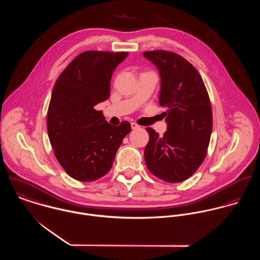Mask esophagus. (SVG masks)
Returning <instances> with one entry per match:
<instances>
[{
    "label": "esophagus",
    "instance_id": "34e87169",
    "mask_svg": "<svg viewBox=\"0 0 260 260\" xmlns=\"http://www.w3.org/2000/svg\"><path fill=\"white\" fill-rule=\"evenodd\" d=\"M131 127H132V129H139V128H140V125H138V124L135 123V122H132V123H131Z\"/></svg>",
    "mask_w": 260,
    "mask_h": 260
}]
</instances>
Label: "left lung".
<instances>
[{"instance_id": "left-lung-1", "label": "left lung", "mask_w": 260, "mask_h": 260, "mask_svg": "<svg viewBox=\"0 0 260 260\" xmlns=\"http://www.w3.org/2000/svg\"><path fill=\"white\" fill-rule=\"evenodd\" d=\"M143 55L159 69V104L167 108L163 114L168 124L160 137L146 128V166L161 180L181 182L199 168L207 154L213 122L209 95L198 71L182 56L165 50Z\"/></svg>"}]
</instances>
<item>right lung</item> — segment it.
I'll return each instance as SVG.
<instances>
[{
	"mask_svg": "<svg viewBox=\"0 0 260 260\" xmlns=\"http://www.w3.org/2000/svg\"><path fill=\"white\" fill-rule=\"evenodd\" d=\"M127 56L85 51L56 80L47 113L48 136L58 162L76 180L89 182L106 175L131 131L129 122L113 126L94 108L109 98L112 74Z\"/></svg>",
	"mask_w": 260,
	"mask_h": 260,
	"instance_id": "obj_1",
	"label": "right lung"
}]
</instances>
